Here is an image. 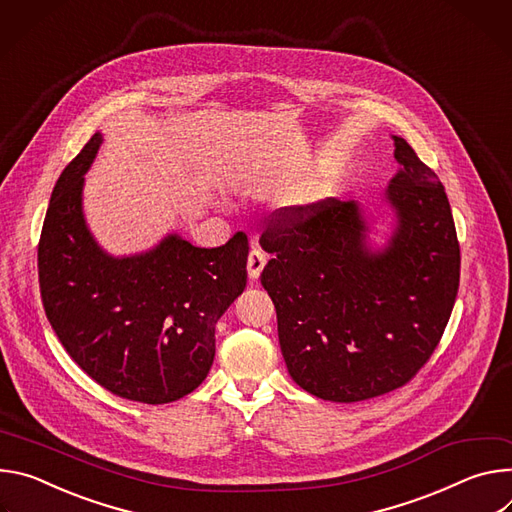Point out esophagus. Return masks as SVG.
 Returning a JSON list of instances; mask_svg holds the SVG:
<instances>
[{"label":"esophagus","mask_w":512,"mask_h":512,"mask_svg":"<svg viewBox=\"0 0 512 512\" xmlns=\"http://www.w3.org/2000/svg\"><path fill=\"white\" fill-rule=\"evenodd\" d=\"M264 266H266V254H264L262 250L254 248V250L250 252V256H248V276H250L252 280L260 278V272H262Z\"/></svg>","instance_id":"esophagus-1"}]
</instances>
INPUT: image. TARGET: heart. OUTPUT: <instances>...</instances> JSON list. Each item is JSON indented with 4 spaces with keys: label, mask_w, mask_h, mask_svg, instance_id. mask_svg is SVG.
Instances as JSON below:
<instances>
[{
    "label": "heart",
    "mask_w": 512,
    "mask_h": 512,
    "mask_svg": "<svg viewBox=\"0 0 512 512\" xmlns=\"http://www.w3.org/2000/svg\"><path fill=\"white\" fill-rule=\"evenodd\" d=\"M321 187H323V181H321L319 177H315V179L303 183V185L293 193V197H291V201H289V209H291L293 213L305 211V209L311 205V201L321 193Z\"/></svg>",
    "instance_id": "obj_1"
}]
</instances>
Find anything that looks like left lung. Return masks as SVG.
<instances>
[{
  "mask_svg": "<svg viewBox=\"0 0 512 512\" xmlns=\"http://www.w3.org/2000/svg\"><path fill=\"white\" fill-rule=\"evenodd\" d=\"M399 170L374 215L325 199L280 213L262 234V270L291 378L331 403L409 382L437 348L460 287V244L445 189L401 136ZM291 211V209H285Z\"/></svg>",
  "mask_w": 512,
  "mask_h": 512,
  "instance_id": "8db88e82",
  "label": "left lung"
}]
</instances>
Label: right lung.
<instances>
[{
	"label": "right lung",
	"instance_id": "obj_1",
	"mask_svg": "<svg viewBox=\"0 0 512 512\" xmlns=\"http://www.w3.org/2000/svg\"><path fill=\"white\" fill-rule=\"evenodd\" d=\"M95 132L56 181L38 244L46 317L69 356L128 401L162 405L193 392L215 356V323L246 289L248 238L197 248L177 232L113 256L83 211Z\"/></svg>",
	"mask_w": 512,
	"mask_h": 512
}]
</instances>
